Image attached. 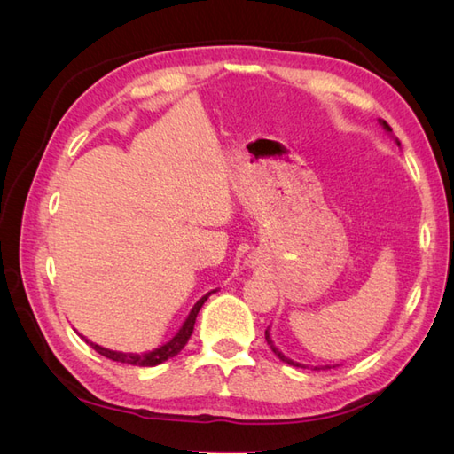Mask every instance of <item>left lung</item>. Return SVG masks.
<instances>
[{
    "label": "left lung",
    "mask_w": 454,
    "mask_h": 454,
    "mask_svg": "<svg viewBox=\"0 0 454 454\" xmlns=\"http://www.w3.org/2000/svg\"><path fill=\"white\" fill-rule=\"evenodd\" d=\"M382 127L384 129H387L388 132H392V129H390V124L387 122V121H382ZM265 340H267V343L269 345H271V349L277 353V356H278V359H281V361H285V363H288V364H294V366H301V364H298V363H294V361H291V359H286V356L281 353V351H277V347L271 343V340H269V332H265ZM317 371V369H316Z\"/></svg>",
    "instance_id": "1"
}]
</instances>
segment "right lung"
<instances>
[{
  "mask_svg": "<svg viewBox=\"0 0 454 454\" xmlns=\"http://www.w3.org/2000/svg\"><path fill=\"white\" fill-rule=\"evenodd\" d=\"M210 294V293H208ZM208 294L207 296H202L200 301L192 306V310H191V314H189V317L185 320V324H183V327L179 330V333L173 337V340L169 341V343H166L163 347H160V349H156V351H150V353H144V355H130V353H117V351H109V349H105V347H99L98 343H91L90 340H83L88 341L95 351H98L99 355H103V356H107V359H113V361H117V363H129V364H138V366H156V364H160V363H163V361H168V359H171V356H176L183 347L187 345V341H189V337H191V333H192V327H195V320H197V314H199V310H200V306L205 304V301L208 298Z\"/></svg>",
  "mask_w": 454,
  "mask_h": 454,
  "instance_id": "add662e5",
  "label": "right lung"
}]
</instances>
